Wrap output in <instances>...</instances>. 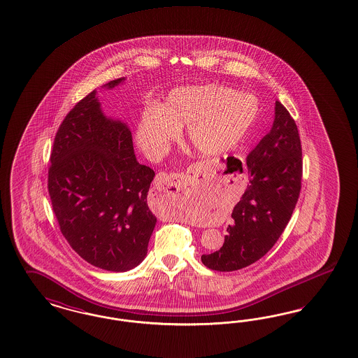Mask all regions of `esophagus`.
<instances>
[{
	"label": "esophagus",
	"instance_id": "1",
	"mask_svg": "<svg viewBox=\"0 0 358 358\" xmlns=\"http://www.w3.org/2000/svg\"><path fill=\"white\" fill-rule=\"evenodd\" d=\"M169 178H166V179ZM176 178L177 182H173L172 179ZM158 180H159V178H158ZM164 182V180H163ZM175 187L173 188V191H171L170 194H176V192H179V191H182L183 188H185L187 187V183H185V179H183V175H176V176H173V178H170L169 179V183L167 184V187ZM166 187V188H167ZM163 189H164V187H163ZM164 192H169V191H164Z\"/></svg>",
	"mask_w": 358,
	"mask_h": 358
}]
</instances>
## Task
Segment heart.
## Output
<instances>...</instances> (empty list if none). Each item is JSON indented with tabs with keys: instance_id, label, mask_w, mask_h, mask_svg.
<instances>
[{
	"instance_id": "heart-1",
	"label": "heart",
	"mask_w": 358,
	"mask_h": 358,
	"mask_svg": "<svg viewBox=\"0 0 358 358\" xmlns=\"http://www.w3.org/2000/svg\"><path fill=\"white\" fill-rule=\"evenodd\" d=\"M259 103L250 94L219 85L173 89L164 102L142 111L135 139L148 155H158L187 126L189 143L203 157H216L238 147L252 131Z\"/></svg>"
}]
</instances>
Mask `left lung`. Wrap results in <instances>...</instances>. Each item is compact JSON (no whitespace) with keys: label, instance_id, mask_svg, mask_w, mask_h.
<instances>
[{"label":"left lung","instance_id":"8db88e82","mask_svg":"<svg viewBox=\"0 0 358 358\" xmlns=\"http://www.w3.org/2000/svg\"><path fill=\"white\" fill-rule=\"evenodd\" d=\"M301 142L294 120L278 101L271 131L250 152V185L232 211L224 244L203 255V264L231 272L253 264L278 241L301 189Z\"/></svg>","mask_w":358,"mask_h":358}]
</instances>
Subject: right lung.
<instances>
[{
	"label": "right lung",
	"instance_id": "add662e5",
	"mask_svg": "<svg viewBox=\"0 0 358 358\" xmlns=\"http://www.w3.org/2000/svg\"><path fill=\"white\" fill-rule=\"evenodd\" d=\"M50 163L49 195L70 247L105 271L141 264L157 224L147 204L155 173L136 160L129 126L103 114L95 90L61 123Z\"/></svg>",
	"mask_w": 358,
	"mask_h": 358
}]
</instances>
